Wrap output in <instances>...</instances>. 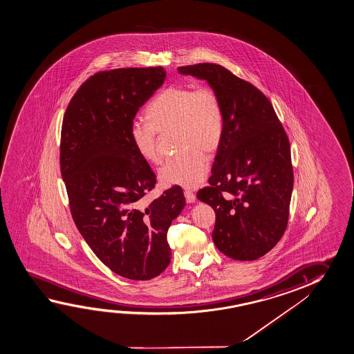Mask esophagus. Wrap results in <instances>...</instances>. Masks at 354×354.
<instances>
[{"mask_svg": "<svg viewBox=\"0 0 354 354\" xmlns=\"http://www.w3.org/2000/svg\"><path fill=\"white\" fill-rule=\"evenodd\" d=\"M185 201L187 203H194L196 202V196H194V193L191 191H185Z\"/></svg>", "mask_w": 354, "mask_h": 354, "instance_id": "34e87169", "label": "esophagus"}]
</instances>
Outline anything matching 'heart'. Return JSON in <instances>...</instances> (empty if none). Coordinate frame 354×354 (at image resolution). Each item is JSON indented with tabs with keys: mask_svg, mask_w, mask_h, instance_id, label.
Here are the masks:
<instances>
[{
	"mask_svg": "<svg viewBox=\"0 0 354 354\" xmlns=\"http://www.w3.org/2000/svg\"><path fill=\"white\" fill-rule=\"evenodd\" d=\"M149 123L134 122L130 125V139L141 158L160 162L158 133L176 131L174 141L178 152L160 169L165 185L196 188L208 174L209 158L219 149L224 113L219 97L210 87L192 88L172 86L158 93L146 108Z\"/></svg>",
	"mask_w": 354,
	"mask_h": 354,
	"instance_id": "obj_1",
	"label": "heart"
}]
</instances>
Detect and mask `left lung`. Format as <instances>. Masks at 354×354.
Instances as JSON below:
<instances>
[{
	"label": "left lung",
	"mask_w": 354,
	"mask_h": 354,
	"mask_svg": "<svg viewBox=\"0 0 354 354\" xmlns=\"http://www.w3.org/2000/svg\"><path fill=\"white\" fill-rule=\"evenodd\" d=\"M178 73L205 80L223 106L210 185L196 194L216 215L214 243L230 259L254 261L278 243L289 219L294 176L288 136L268 98L227 68L203 62Z\"/></svg>",
	"instance_id": "1"
}]
</instances>
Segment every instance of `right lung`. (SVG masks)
Masks as SVG:
<instances>
[{"label":"right lung","instance_id":"1","mask_svg":"<svg viewBox=\"0 0 354 354\" xmlns=\"http://www.w3.org/2000/svg\"><path fill=\"white\" fill-rule=\"evenodd\" d=\"M165 79L161 66L95 73L62 120L60 166L73 221L102 263L133 281L167 268V231L185 205L182 188L174 185L142 207L156 176L130 139L139 108Z\"/></svg>","mask_w":354,"mask_h":354}]
</instances>
